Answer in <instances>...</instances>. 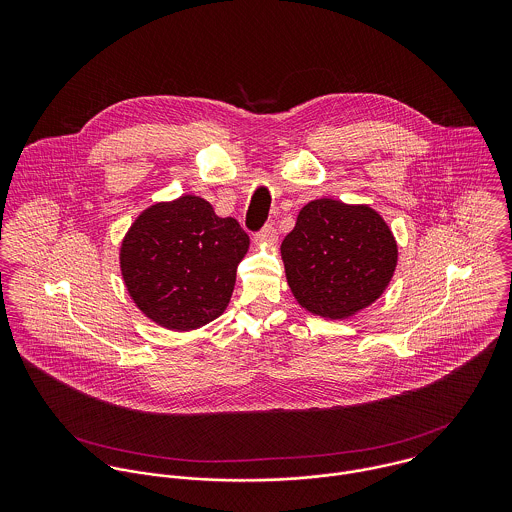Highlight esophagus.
I'll use <instances>...</instances> for the list:
<instances>
[{
	"instance_id": "1",
	"label": "esophagus",
	"mask_w": 512,
	"mask_h": 512,
	"mask_svg": "<svg viewBox=\"0 0 512 512\" xmlns=\"http://www.w3.org/2000/svg\"><path fill=\"white\" fill-rule=\"evenodd\" d=\"M254 240H256V244H266V246H272V244H276L278 242V232H276V228L274 226H264L260 232H256L254 234Z\"/></svg>"
}]
</instances>
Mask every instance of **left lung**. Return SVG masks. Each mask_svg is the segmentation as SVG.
<instances>
[{
  "label": "left lung",
  "mask_w": 512,
  "mask_h": 512,
  "mask_svg": "<svg viewBox=\"0 0 512 512\" xmlns=\"http://www.w3.org/2000/svg\"><path fill=\"white\" fill-rule=\"evenodd\" d=\"M280 252L295 301L323 319L372 305L398 264L396 238L380 213L327 197L303 205Z\"/></svg>",
  "instance_id": "8db88e82"
}]
</instances>
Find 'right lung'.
<instances>
[{
  "label": "right lung",
  "mask_w": 512,
  "mask_h": 512,
  "mask_svg": "<svg viewBox=\"0 0 512 512\" xmlns=\"http://www.w3.org/2000/svg\"><path fill=\"white\" fill-rule=\"evenodd\" d=\"M248 248L236 219L219 217L203 197L181 195L149 205L132 222L120 244V274L149 321L193 331L228 307Z\"/></svg>",
  "instance_id": "1"
}]
</instances>
